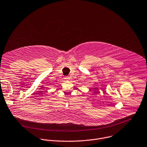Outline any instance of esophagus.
I'll list each match as a JSON object with an SVG mask.
<instances>
[{
	"mask_svg": "<svg viewBox=\"0 0 147 147\" xmlns=\"http://www.w3.org/2000/svg\"><path fill=\"white\" fill-rule=\"evenodd\" d=\"M70 77H68V76H67V77H66L65 78V80L66 81H70Z\"/></svg>",
	"mask_w": 147,
	"mask_h": 147,
	"instance_id": "esophagus-1",
	"label": "esophagus"
}]
</instances>
